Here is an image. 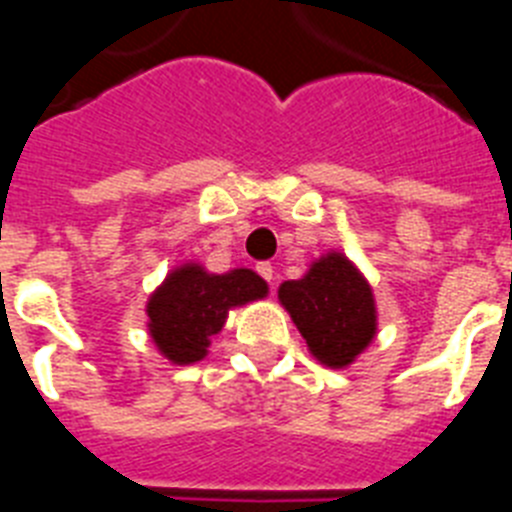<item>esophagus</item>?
I'll return each mask as SVG.
<instances>
[{
    "mask_svg": "<svg viewBox=\"0 0 512 512\" xmlns=\"http://www.w3.org/2000/svg\"><path fill=\"white\" fill-rule=\"evenodd\" d=\"M255 270L262 275V278H265V281L270 283V286H273V281H275L273 273H275V270H273V265H270V262H257Z\"/></svg>",
    "mask_w": 512,
    "mask_h": 512,
    "instance_id": "esophagus-1",
    "label": "esophagus"
}]
</instances>
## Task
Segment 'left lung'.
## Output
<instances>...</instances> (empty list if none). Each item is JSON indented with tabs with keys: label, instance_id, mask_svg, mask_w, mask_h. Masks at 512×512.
<instances>
[{
	"label": "left lung",
	"instance_id": "obj_1",
	"mask_svg": "<svg viewBox=\"0 0 512 512\" xmlns=\"http://www.w3.org/2000/svg\"><path fill=\"white\" fill-rule=\"evenodd\" d=\"M278 299L324 366H348L376 335L371 286L337 252L314 262L301 281L283 283Z\"/></svg>",
	"mask_w": 512,
	"mask_h": 512
}]
</instances>
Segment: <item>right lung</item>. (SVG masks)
I'll list each match as a JSON object with an SVG mask.
<instances>
[{"mask_svg": "<svg viewBox=\"0 0 512 512\" xmlns=\"http://www.w3.org/2000/svg\"><path fill=\"white\" fill-rule=\"evenodd\" d=\"M265 293L268 283L252 270L213 275L201 265H182L167 275L146 306L151 340L172 363L201 361L211 335L224 327L226 311L262 299Z\"/></svg>", "mask_w": 512, "mask_h": 512, "instance_id": "obj_1", "label": "right lung"}]
</instances>
